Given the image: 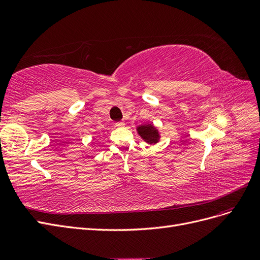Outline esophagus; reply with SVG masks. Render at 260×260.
<instances>
[{
  "instance_id": "esophagus-1",
  "label": "esophagus",
  "mask_w": 260,
  "mask_h": 260,
  "mask_svg": "<svg viewBox=\"0 0 260 260\" xmlns=\"http://www.w3.org/2000/svg\"><path fill=\"white\" fill-rule=\"evenodd\" d=\"M115 125H116V127H118V128H123L124 125H125V123L123 121H118V122L115 123Z\"/></svg>"
}]
</instances>
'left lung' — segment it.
I'll use <instances>...</instances> for the list:
<instances>
[{
	"label": "left lung",
	"mask_w": 260,
	"mask_h": 260,
	"mask_svg": "<svg viewBox=\"0 0 260 260\" xmlns=\"http://www.w3.org/2000/svg\"><path fill=\"white\" fill-rule=\"evenodd\" d=\"M137 131L146 143L149 144H156L158 143L160 139L159 132L157 130L154 124L152 123H146V124H141L137 128Z\"/></svg>",
	"instance_id": "8db88e82"
}]
</instances>
